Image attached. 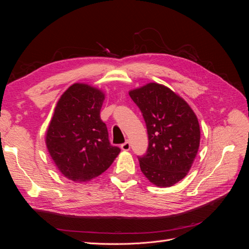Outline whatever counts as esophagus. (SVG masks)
<instances>
[{
  "label": "esophagus",
  "instance_id": "1",
  "mask_svg": "<svg viewBox=\"0 0 249 249\" xmlns=\"http://www.w3.org/2000/svg\"><path fill=\"white\" fill-rule=\"evenodd\" d=\"M130 147H131V144H130L129 141H125L124 143H123L122 145H120V148L124 150V152H126V150H130Z\"/></svg>",
  "mask_w": 249,
  "mask_h": 249
}]
</instances>
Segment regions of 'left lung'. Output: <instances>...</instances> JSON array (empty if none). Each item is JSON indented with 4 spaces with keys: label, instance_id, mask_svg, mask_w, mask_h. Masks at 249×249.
Masks as SVG:
<instances>
[{
    "label": "left lung",
    "instance_id": "obj_1",
    "mask_svg": "<svg viewBox=\"0 0 249 249\" xmlns=\"http://www.w3.org/2000/svg\"><path fill=\"white\" fill-rule=\"evenodd\" d=\"M129 94L142 113L148 135L146 153L138 157L140 169L152 184L173 186L187 176L197 155V117L182 97L158 83Z\"/></svg>",
    "mask_w": 249,
    "mask_h": 249
}]
</instances>
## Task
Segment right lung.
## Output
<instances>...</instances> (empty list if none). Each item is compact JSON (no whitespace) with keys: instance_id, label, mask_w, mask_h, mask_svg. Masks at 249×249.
Returning <instances> with one entry per match:
<instances>
[{"instance_id":"obj_1","label":"right lung","mask_w":249,"mask_h":249,"mask_svg":"<svg viewBox=\"0 0 249 249\" xmlns=\"http://www.w3.org/2000/svg\"><path fill=\"white\" fill-rule=\"evenodd\" d=\"M104 100L102 90L76 83L59 99L48 127L50 156L59 171L76 183L102 175L120 153L110 144L100 116Z\"/></svg>"}]
</instances>
